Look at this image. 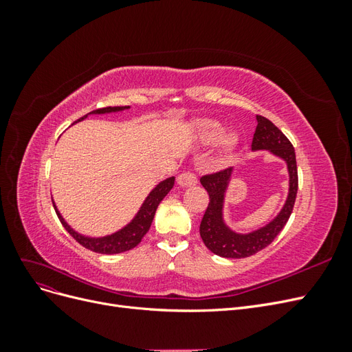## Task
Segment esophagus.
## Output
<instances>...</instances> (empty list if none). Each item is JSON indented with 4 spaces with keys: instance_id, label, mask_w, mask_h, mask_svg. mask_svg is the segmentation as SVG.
Instances as JSON below:
<instances>
[{
    "instance_id": "obj_1",
    "label": "esophagus",
    "mask_w": 352,
    "mask_h": 352,
    "mask_svg": "<svg viewBox=\"0 0 352 352\" xmlns=\"http://www.w3.org/2000/svg\"><path fill=\"white\" fill-rule=\"evenodd\" d=\"M177 184L180 186H185V188L186 186H194V185L198 184V177L192 172H185V173H182V175L177 177Z\"/></svg>"
}]
</instances>
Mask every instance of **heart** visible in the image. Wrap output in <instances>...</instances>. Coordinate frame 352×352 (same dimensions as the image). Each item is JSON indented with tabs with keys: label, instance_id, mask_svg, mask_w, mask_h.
<instances>
[{
	"label": "heart",
	"instance_id": "1",
	"mask_svg": "<svg viewBox=\"0 0 352 352\" xmlns=\"http://www.w3.org/2000/svg\"><path fill=\"white\" fill-rule=\"evenodd\" d=\"M199 132H201L202 140H204L207 144H212V142H217L220 140L223 129L220 127V124L216 123V122L204 120V122H201V124H199ZM223 144H225L226 150L230 151L236 144V136L235 135L225 136V138H223Z\"/></svg>",
	"mask_w": 352,
	"mask_h": 352
}]
</instances>
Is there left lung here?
Here are the masks:
<instances>
[{"mask_svg": "<svg viewBox=\"0 0 352 352\" xmlns=\"http://www.w3.org/2000/svg\"><path fill=\"white\" fill-rule=\"evenodd\" d=\"M251 148L254 151L269 150L274 155L285 160L287 172H289V194H287L283 208L273 221L258 230L241 235V233L230 230L223 220V201H225V192L233 168H223L220 172L202 176L199 182L207 189L210 202L204 217L201 220L199 235L211 252L225 258H245L264 250L285 228L295 204L298 192V168L295 150L291 141L269 119L257 116V127H255Z\"/></svg>", "mask_w": 352, "mask_h": 352, "instance_id": "1", "label": "left lung"}]
</instances>
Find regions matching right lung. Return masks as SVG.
Returning a JSON list of instances; mask_svg holds the SVG:
<instances>
[{"instance_id":"right-lung-1","label":"right lung","mask_w":352,"mask_h":352,"mask_svg":"<svg viewBox=\"0 0 352 352\" xmlns=\"http://www.w3.org/2000/svg\"><path fill=\"white\" fill-rule=\"evenodd\" d=\"M124 109H129V105H126V107H104V109L94 110L89 114H104V113L122 111ZM87 116L80 117L78 122L83 120ZM173 185H175V177H168V179L163 180L162 184H158L151 190L150 195L146 197L141 210L138 211V214L135 216V219L129 223V225L123 228L122 230L113 233V235L104 236V238H88V236L80 235V233H78V232H74L65 221V219L61 217L54 202H52V206H54V210L61 221V225L65 226V229L82 245V247L88 248L94 252H98V254H119V252H124V251H129V250L135 248L136 245L142 241L145 233L151 228V223H153L158 204L168 194V190L173 188Z\"/></svg>"}]
</instances>
